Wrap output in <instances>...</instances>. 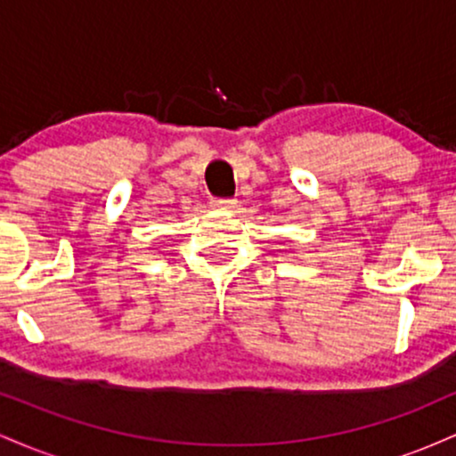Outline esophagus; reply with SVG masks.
<instances>
[{
  "mask_svg": "<svg viewBox=\"0 0 456 456\" xmlns=\"http://www.w3.org/2000/svg\"><path fill=\"white\" fill-rule=\"evenodd\" d=\"M233 199H212V208L214 210H224V212H233L235 210Z\"/></svg>",
  "mask_w": 456,
  "mask_h": 456,
  "instance_id": "1",
  "label": "esophagus"
}]
</instances>
